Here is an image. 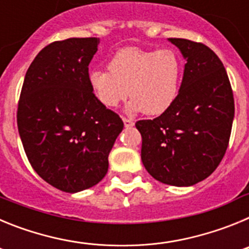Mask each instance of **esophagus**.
<instances>
[{"mask_svg":"<svg viewBox=\"0 0 249 249\" xmlns=\"http://www.w3.org/2000/svg\"><path fill=\"white\" fill-rule=\"evenodd\" d=\"M123 123H124V127H127V128L133 127V124H135V122L132 120H129V118H123Z\"/></svg>","mask_w":249,"mask_h":249,"instance_id":"obj_1","label":"esophagus"}]
</instances>
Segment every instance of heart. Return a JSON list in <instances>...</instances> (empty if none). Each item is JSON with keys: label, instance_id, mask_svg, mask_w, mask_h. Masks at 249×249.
Wrapping results in <instances>:
<instances>
[{"label": "heart", "instance_id": "obj_1", "mask_svg": "<svg viewBox=\"0 0 249 249\" xmlns=\"http://www.w3.org/2000/svg\"><path fill=\"white\" fill-rule=\"evenodd\" d=\"M108 67L93 68L89 73L94 96L106 107H116L129 94L131 113L160 114L177 98L182 62L175 51L127 47L112 57Z\"/></svg>", "mask_w": 249, "mask_h": 249}]
</instances>
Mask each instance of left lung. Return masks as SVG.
I'll return each mask as SVG.
<instances>
[{
  "label": "left lung",
  "mask_w": 249,
  "mask_h": 249,
  "mask_svg": "<svg viewBox=\"0 0 249 249\" xmlns=\"http://www.w3.org/2000/svg\"><path fill=\"white\" fill-rule=\"evenodd\" d=\"M187 62L178 96L155 120L138 121L141 158L164 184L190 187L218 167L228 147L234 100L226 68L203 43L168 38Z\"/></svg>",
  "instance_id": "8db88e82"
}]
</instances>
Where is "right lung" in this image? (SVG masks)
Listing matches in <instances>:
<instances>
[{"label": "right lung", "instance_id": "right-lung-1", "mask_svg": "<svg viewBox=\"0 0 249 249\" xmlns=\"http://www.w3.org/2000/svg\"><path fill=\"white\" fill-rule=\"evenodd\" d=\"M100 38H67L46 46L26 72L17 126L31 166L68 193L96 186L123 129L118 114L93 94L89 65Z\"/></svg>", "mask_w": 249, "mask_h": 249}]
</instances>
